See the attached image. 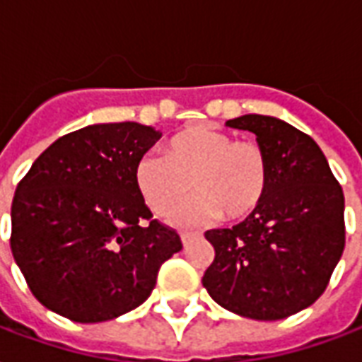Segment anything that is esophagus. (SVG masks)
<instances>
[{
  "mask_svg": "<svg viewBox=\"0 0 362 362\" xmlns=\"http://www.w3.org/2000/svg\"><path fill=\"white\" fill-rule=\"evenodd\" d=\"M180 240H182V245H184V247H188L189 242L194 240V234H186V232H184V234H180Z\"/></svg>",
  "mask_w": 362,
  "mask_h": 362,
  "instance_id": "34e87169",
  "label": "esophagus"
}]
</instances>
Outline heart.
I'll list each match as a JSON object with an SVG mask.
<instances>
[{"label":"heart","mask_w":362,"mask_h":362,"mask_svg":"<svg viewBox=\"0 0 362 362\" xmlns=\"http://www.w3.org/2000/svg\"><path fill=\"white\" fill-rule=\"evenodd\" d=\"M136 186L147 207L168 215L184 197H195L173 222L188 226L197 222L243 221L263 203L270 184L267 151L257 141H235L232 134L215 127H194L176 134L167 157L147 153L136 163Z\"/></svg>","instance_id":"obj_1"}]
</instances>
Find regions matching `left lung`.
<instances>
[{
	"label": "left lung",
	"mask_w": 362,
	"mask_h": 362,
	"mask_svg": "<svg viewBox=\"0 0 362 362\" xmlns=\"http://www.w3.org/2000/svg\"><path fill=\"white\" fill-rule=\"evenodd\" d=\"M226 127L255 134L270 184L253 215L205 232L215 261L203 286L230 313L280 320L315 303L341 259L344 192L317 141L286 120L243 115Z\"/></svg>",
	"instance_id": "obj_1"
}]
</instances>
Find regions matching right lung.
<instances>
[{"instance_id":"right-lung-1","label":"right lung","mask_w":362,"mask_h":362,"mask_svg":"<svg viewBox=\"0 0 362 362\" xmlns=\"http://www.w3.org/2000/svg\"><path fill=\"white\" fill-rule=\"evenodd\" d=\"M163 134L140 122L90 124L34 160L11 207V251L40 303L74 322L140 307L180 235L151 221L136 163Z\"/></svg>"}]
</instances>
